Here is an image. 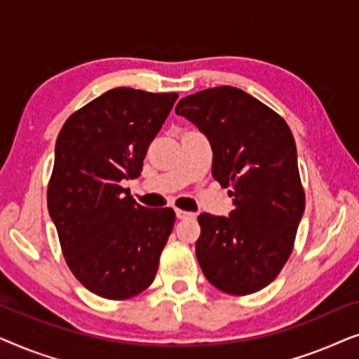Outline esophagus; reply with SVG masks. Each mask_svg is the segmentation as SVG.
Masks as SVG:
<instances>
[{"instance_id": "obj_1", "label": "esophagus", "mask_w": 359, "mask_h": 359, "mask_svg": "<svg viewBox=\"0 0 359 359\" xmlns=\"http://www.w3.org/2000/svg\"><path fill=\"white\" fill-rule=\"evenodd\" d=\"M176 217L178 219H193L194 214L193 212H188V210H183V209H176Z\"/></svg>"}]
</instances>
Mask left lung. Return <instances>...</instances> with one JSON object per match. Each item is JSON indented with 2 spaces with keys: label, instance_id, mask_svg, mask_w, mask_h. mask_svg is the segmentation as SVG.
I'll return each mask as SVG.
<instances>
[{
  "label": "left lung",
  "instance_id": "left-lung-1",
  "mask_svg": "<svg viewBox=\"0 0 359 359\" xmlns=\"http://www.w3.org/2000/svg\"><path fill=\"white\" fill-rule=\"evenodd\" d=\"M175 111L209 139L212 176L232 188L235 205L229 217H198L199 266L230 296L262 291L291 257L306 209L292 132L271 107L233 86L186 96Z\"/></svg>",
  "mask_w": 359,
  "mask_h": 359
}]
</instances>
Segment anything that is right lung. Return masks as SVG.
<instances>
[{"label": "right lung", "mask_w": 359, "mask_h": 359, "mask_svg": "<svg viewBox=\"0 0 359 359\" xmlns=\"http://www.w3.org/2000/svg\"><path fill=\"white\" fill-rule=\"evenodd\" d=\"M176 97L114 88L73 112L57 137L48 212L73 276L109 301L154 283L173 230V209H147L121 184L140 176Z\"/></svg>", "instance_id": "obj_1"}]
</instances>
